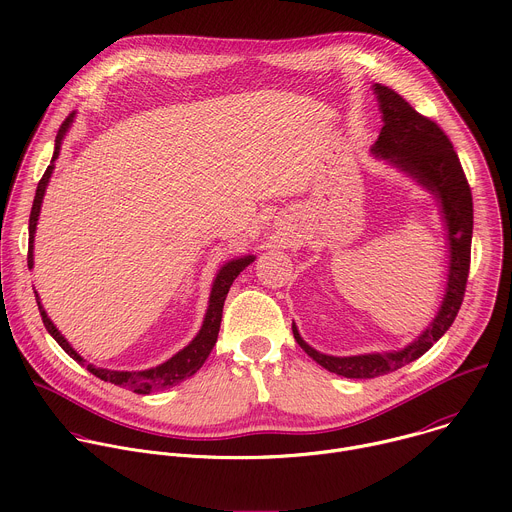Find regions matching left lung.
<instances>
[{"label":"left lung","mask_w":512,"mask_h":512,"mask_svg":"<svg viewBox=\"0 0 512 512\" xmlns=\"http://www.w3.org/2000/svg\"><path fill=\"white\" fill-rule=\"evenodd\" d=\"M372 88L384 120L382 132L372 146V154L398 168L436 199L446 227L448 275L436 315L402 350L329 356L311 348L301 337L297 325L291 323L295 342L309 358L331 374L356 380L378 378L404 368L424 356L448 331L464 299L472 243V193L452 142L436 122L418 114L398 92L382 84H374Z\"/></svg>","instance_id":"left-lung-1"}]
</instances>
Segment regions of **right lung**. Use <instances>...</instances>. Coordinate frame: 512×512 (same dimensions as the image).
<instances>
[{
  "label": "right lung",
  "mask_w": 512,
  "mask_h": 512,
  "mask_svg": "<svg viewBox=\"0 0 512 512\" xmlns=\"http://www.w3.org/2000/svg\"><path fill=\"white\" fill-rule=\"evenodd\" d=\"M76 112H72L64 124L58 130L56 136V146H54V156L50 166L46 168V173L42 177V181L38 183V191L34 197V205H32V215H30V247H28V267H34V237H36V227H38V219H40V211H42V201L46 195V187L52 179L54 173V162L60 156V148H62V140L66 136V132L70 130L72 122H74ZM255 261V255H243L237 259H231L227 263L221 265V269L217 271L215 279H213V287H211V295H209V307L203 319V325L199 329V333L193 337V342L189 346H185L181 352H177L173 358L148 368V370H140V372H126V370H108V368H96L94 364H88L70 344L68 339L58 331V327L52 323V319L48 317L44 305L40 303V295L36 293V301H38V309L42 315V321L48 329V333L56 339L60 344V348L72 358L76 360L80 366H84L90 374H94L96 378L110 382L114 386L132 390L134 394H150L152 390H160V388H170V386H177L179 382L191 378L193 374H197V370H201V366L205 364V360L209 358L211 350L217 344V335H219V327H221V317H223V305L227 299V293L233 285V281L237 279V275Z\"/></svg>",
  "instance_id": "add662e5"
}]
</instances>
